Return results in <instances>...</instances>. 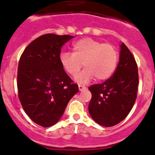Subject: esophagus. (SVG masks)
<instances>
[{"mask_svg":"<svg viewBox=\"0 0 155 155\" xmlns=\"http://www.w3.org/2000/svg\"><path fill=\"white\" fill-rule=\"evenodd\" d=\"M79 91H83V90H85V89H86V87L84 86V85H79Z\"/></svg>","mask_w":155,"mask_h":155,"instance_id":"1","label":"esophagus"}]
</instances>
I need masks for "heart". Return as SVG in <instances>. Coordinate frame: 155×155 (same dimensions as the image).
<instances>
[{
    "instance_id": "b5f03b06",
    "label": "heart",
    "mask_w": 155,
    "mask_h": 155,
    "mask_svg": "<svg viewBox=\"0 0 155 155\" xmlns=\"http://www.w3.org/2000/svg\"><path fill=\"white\" fill-rule=\"evenodd\" d=\"M60 61L64 69L71 76H76L84 65L85 69L76 79L85 83L94 77L97 81L109 79L116 69L118 53L110 43L86 37L73 45V53H61Z\"/></svg>"
}]
</instances>
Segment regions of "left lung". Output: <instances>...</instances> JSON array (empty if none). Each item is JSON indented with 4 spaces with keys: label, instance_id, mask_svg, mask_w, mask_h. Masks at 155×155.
I'll use <instances>...</instances> for the list:
<instances>
[{
    "label": "left lung",
    "instance_id": "1",
    "mask_svg": "<svg viewBox=\"0 0 155 155\" xmlns=\"http://www.w3.org/2000/svg\"><path fill=\"white\" fill-rule=\"evenodd\" d=\"M139 84L135 58L124 43L121 45L119 62L110 78L88 87L91 99L88 111L97 124L112 127L124 119L135 104Z\"/></svg>",
    "mask_w": 155,
    "mask_h": 155
}]
</instances>
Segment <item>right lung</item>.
Instances as JSON below:
<instances>
[{
    "label": "right lung",
    "mask_w": 155,
    "mask_h": 155,
    "mask_svg": "<svg viewBox=\"0 0 155 155\" xmlns=\"http://www.w3.org/2000/svg\"><path fill=\"white\" fill-rule=\"evenodd\" d=\"M73 37L44 34L31 42L20 57L18 98L29 118L43 127L59 121L70 100L79 91L60 61L61 47Z\"/></svg>",
    "instance_id": "obj_1"
}]
</instances>
